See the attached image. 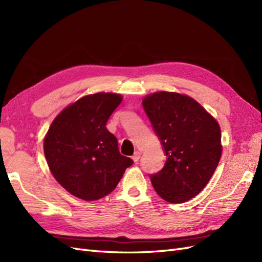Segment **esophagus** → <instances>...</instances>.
I'll use <instances>...</instances> for the list:
<instances>
[{
  "mask_svg": "<svg viewBox=\"0 0 262 262\" xmlns=\"http://www.w3.org/2000/svg\"><path fill=\"white\" fill-rule=\"evenodd\" d=\"M140 157H141V153L137 150V152H134V154L132 156V160L134 161V163H138L139 160H140Z\"/></svg>",
  "mask_w": 262,
  "mask_h": 262,
  "instance_id": "obj_1",
  "label": "esophagus"
}]
</instances>
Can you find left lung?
Returning a JSON list of instances; mask_svg holds the SVG:
<instances>
[{
    "mask_svg": "<svg viewBox=\"0 0 262 262\" xmlns=\"http://www.w3.org/2000/svg\"><path fill=\"white\" fill-rule=\"evenodd\" d=\"M166 155L164 167L150 175L157 194L182 203L208 185L222 155L221 129L199 102L178 93L158 92L143 101Z\"/></svg>",
    "mask_w": 262,
    "mask_h": 262,
    "instance_id": "obj_1",
    "label": "left lung"
}]
</instances>
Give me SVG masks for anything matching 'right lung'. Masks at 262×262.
Returning <instances> with one entry per match:
<instances>
[{
	"mask_svg": "<svg viewBox=\"0 0 262 262\" xmlns=\"http://www.w3.org/2000/svg\"><path fill=\"white\" fill-rule=\"evenodd\" d=\"M121 95L97 93L62 110L45 138L43 150L53 177L67 191L85 201L110 193L133 161L120 154L106 123Z\"/></svg>",
	"mask_w": 262,
	"mask_h": 262,
	"instance_id": "add662e5",
	"label": "right lung"
}]
</instances>
